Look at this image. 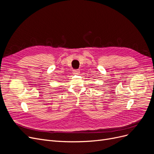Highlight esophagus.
Listing matches in <instances>:
<instances>
[{
	"mask_svg": "<svg viewBox=\"0 0 154 154\" xmlns=\"http://www.w3.org/2000/svg\"><path fill=\"white\" fill-rule=\"evenodd\" d=\"M79 73H80V71H79V70H73L72 71L73 74H78Z\"/></svg>",
	"mask_w": 154,
	"mask_h": 154,
	"instance_id": "1",
	"label": "esophagus"
}]
</instances>
